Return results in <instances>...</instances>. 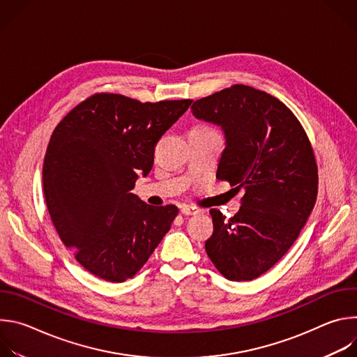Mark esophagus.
<instances>
[{"mask_svg": "<svg viewBox=\"0 0 357 357\" xmlns=\"http://www.w3.org/2000/svg\"><path fill=\"white\" fill-rule=\"evenodd\" d=\"M202 211L200 209H197V208H195V206H182L181 208V213L183 215V216H192V215H199Z\"/></svg>", "mask_w": 357, "mask_h": 357, "instance_id": "34e87169", "label": "esophagus"}]
</instances>
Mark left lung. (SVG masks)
Masks as SVG:
<instances>
[{"mask_svg": "<svg viewBox=\"0 0 357 357\" xmlns=\"http://www.w3.org/2000/svg\"><path fill=\"white\" fill-rule=\"evenodd\" d=\"M193 116L220 126L226 146L216 178L244 189L230 218L211 209L205 248L230 281H251L277 264L307 223L318 195V167L307 132L274 96L234 84L196 100Z\"/></svg>", "mask_w": 357, "mask_h": 357, "instance_id": "1", "label": "left lung"}]
</instances>
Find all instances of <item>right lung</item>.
<instances>
[{"instance_id":"add662e5","label":"right lung","mask_w":357,"mask_h":357,"mask_svg":"<svg viewBox=\"0 0 357 357\" xmlns=\"http://www.w3.org/2000/svg\"><path fill=\"white\" fill-rule=\"evenodd\" d=\"M190 103L96 93L54 130L42 171L46 206L63 244L93 275L132 278L171 229L176 206L146 205L131 190Z\"/></svg>"}]
</instances>
